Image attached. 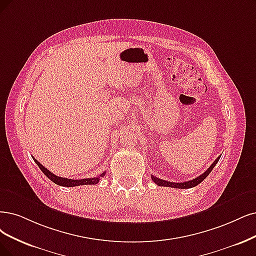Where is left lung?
Segmentation results:
<instances>
[{"instance_id":"8db88e82","label":"left lung","mask_w":256,"mask_h":256,"mask_svg":"<svg viewBox=\"0 0 256 256\" xmlns=\"http://www.w3.org/2000/svg\"><path fill=\"white\" fill-rule=\"evenodd\" d=\"M220 158V156L217 157L215 159V162L209 166V168H208L204 173H202L200 176H198V177L192 179V180H188V182H171L162 180V179L157 178V177H155L153 175H150V177H152V180L157 186H170V188H190L196 186L197 184H200L204 180V179H206V177L212 172V170L216 166V164L218 162Z\"/></svg>"}]
</instances>
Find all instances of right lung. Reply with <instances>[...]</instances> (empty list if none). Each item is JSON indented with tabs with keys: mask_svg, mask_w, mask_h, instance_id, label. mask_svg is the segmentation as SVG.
I'll use <instances>...</instances> for the list:
<instances>
[{
	"mask_svg": "<svg viewBox=\"0 0 256 256\" xmlns=\"http://www.w3.org/2000/svg\"><path fill=\"white\" fill-rule=\"evenodd\" d=\"M32 159L34 160V162L38 164V166L40 168L41 171L44 173V175H46V177H48L52 182H54L56 184H59L62 186H84V184H96L99 182L100 177H103L106 175V172H103L102 174H100L97 177H92V178H84V179H68V178H64V177H59L54 175V173H52L50 170H47L45 166H43L36 159H34L32 157Z\"/></svg>",
	"mask_w": 256,
	"mask_h": 256,
	"instance_id": "right-lung-1",
	"label": "right lung"
}]
</instances>
